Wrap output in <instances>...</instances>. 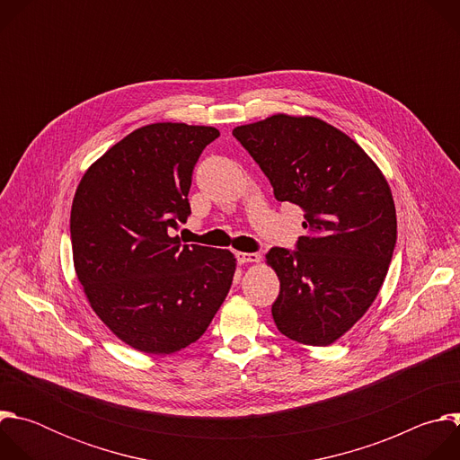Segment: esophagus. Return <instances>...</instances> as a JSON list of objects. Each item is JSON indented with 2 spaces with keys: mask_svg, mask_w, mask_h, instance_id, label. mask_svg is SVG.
<instances>
[{
  "mask_svg": "<svg viewBox=\"0 0 460 460\" xmlns=\"http://www.w3.org/2000/svg\"><path fill=\"white\" fill-rule=\"evenodd\" d=\"M238 264H254V261H260L258 252H236Z\"/></svg>",
  "mask_w": 460,
  "mask_h": 460,
  "instance_id": "obj_1",
  "label": "esophagus"
}]
</instances>
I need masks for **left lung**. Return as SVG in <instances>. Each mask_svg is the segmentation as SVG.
I'll return each mask as SVG.
<instances>
[{
  "label": "left lung",
  "mask_w": 460,
  "mask_h": 460,
  "mask_svg": "<svg viewBox=\"0 0 460 460\" xmlns=\"http://www.w3.org/2000/svg\"><path fill=\"white\" fill-rule=\"evenodd\" d=\"M233 137L273 185L275 199L304 211L296 249L266 254L280 293L279 332L330 346L376 298L397 243L391 189L375 162L337 127L313 116L275 114Z\"/></svg>",
  "instance_id": "obj_1"
}]
</instances>
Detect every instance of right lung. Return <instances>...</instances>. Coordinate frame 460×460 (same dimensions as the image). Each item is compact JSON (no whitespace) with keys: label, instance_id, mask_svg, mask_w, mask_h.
<instances>
[{"label":"right lung","instance_id":"obj_1","mask_svg":"<svg viewBox=\"0 0 460 460\" xmlns=\"http://www.w3.org/2000/svg\"><path fill=\"white\" fill-rule=\"evenodd\" d=\"M218 128L140 127L84 174L71 209L75 270L91 307L125 344L169 355L199 341L226 300L236 258L181 245L192 169Z\"/></svg>","mask_w":460,"mask_h":460}]
</instances>
